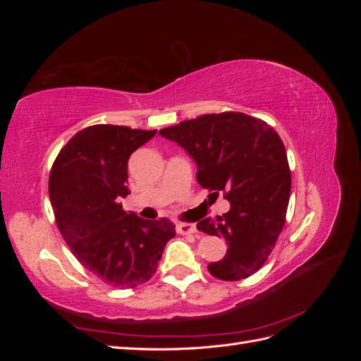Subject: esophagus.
Listing matches in <instances>:
<instances>
[{
	"instance_id": "esophagus-1",
	"label": "esophagus",
	"mask_w": 361,
	"mask_h": 361,
	"mask_svg": "<svg viewBox=\"0 0 361 361\" xmlns=\"http://www.w3.org/2000/svg\"><path fill=\"white\" fill-rule=\"evenodd\" d=\"M176 231L178 233H182V235H194L197 233V226L194 223H178Z\"/></svg>"
}]
</instances>
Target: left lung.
<instances>
[{"instance_id": "1", "label": "left lung", "mask_w": 361, "mask_h": 361, "mask_svg": "<svg viewBox=\"0 0 361 361\" xmlns=\"http://www.w3.org/2000/svg\"><path fill=\"white\" fill-rule=\"evenodd\" d=\"M197 164L202 188L224 192L231 211L197 228L221 236L227 253L207 265L220 280L250 277L265 264L286 221L290 170L285 145L267 122L244 113L203 114L159 130Z\"/></svg>"}]
</instances>
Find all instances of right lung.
<instances>
[{"label": "right lung", "instance_id": "obj_1", "mask_svg": "<svg viewBox=\"0 0 361 361\" xmlns=\"http://www.w3.org/2000/svg\"><path fill=\"white\" fill-rule=\"evenodd\" d=\"M157 134L117 125L76 133L52 164L49 199L64 241L80 264L113 288L129 289L155 274L169 239L167 218L125 212L128 159Z\"/></svg>", "mask_w": 361, "mask_h": 361}]
</instances>
